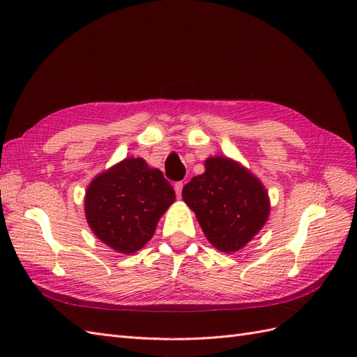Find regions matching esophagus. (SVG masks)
<instances>
[{"label":"esophagus","mask_w":357,"mask_h":357,"mask_svg":"<svg viewBox=\"0 0 357 357\" xmlns=\"http://www.w3.org/2000/svg\"><path fill=\"white\" fill-rule=\"evenodd\" d=\"M174 192H176V196L178 198H181V193H183V187H184V183L183 181H179V183H174Z\"/></svg>","instance_id":"obj_1"}]
</instances>
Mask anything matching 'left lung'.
Masks as SVG:
<instances>
[{
  "mask_svg": "<svg viewBox=\"0 0 357 357\" xmlns=\"http://www.w3.org/2000/svg\"><path fill=\"white\" fill-rule=\"evenodd\" d=\"M183 198L210 244L225 253L252 241L270 213L268 196L259 179L221 156L207 159L206 173L184 185Z\"/></svg>",
  "mask_w": 357,
  "mask_h": 357,
  "instance_id": "8db88e82",
  "label": "left lung"
}]
</instances>
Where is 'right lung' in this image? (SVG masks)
I'll use <instances>...</instances> for the list:
<instances>
[{
	"mask_svg": "<svg viewBox=\"0 0 357 357\" xmlns=\"http://www.w3.org/2000/svg\"><path fill=\"white\" fill-rule=\"evenodd\" d=\"M174 201L161 170L128 158L96 176L86 193L90 229L119 253L138 252L153 236L159 218Z\"/></svg>",
	"mask_w": 357,
	"mask_h": 357,
	"instance_id": "right-lung-1",
	"label": "right lung"
}]
</instances>
